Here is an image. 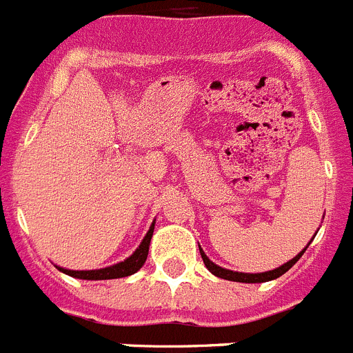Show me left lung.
Returning a JSON list of instances; mask_svg holds the SVG:
<instances>
[{
    "label": "left lung",
    "mask_w": 353,
    "mask_h": 353,
    "mask_svg": "<svg viewBox=\"0 0 353 353\" xmlns=\"http://www.w3.org/2000/svg\"><path fill=\"white\" fill-rule=\"evenodd\" d=\"M311 244V242H310ZM307 244V245H310ZM307 245H305L304 249H302L301 252H299L297 256L292 258L290 261H286L285 265H281V267H277V269L274 270H269V272H260V274H248V272H233V270H228V269H223V267H219V265H215L214 261L208 260V256L203 252V249L199 248V252H201V258H203V263L205 267H207L208 270H210L214 276L221 277V279H228V281H236V283H265V281H272V279H277L279 276H283L285 272H288L290 269H292L293 265L297 263L299 260H301V256L304 254V251L307 249Z\"/></svg>",
    "instance_id": "left-lung-1"
}]
</instances>
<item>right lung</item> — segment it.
<instances>
[{"instance_id":"1","label":"right lung","mask_w":353,"mask_h":353,"mask_svg":"<svg viewBox=\"0 0 353 353\" xmlns=\"http://www.w3.org/2000/svg\"><path fill=\"white\" fill-rule=\"evenodd\" d=\"M154 226L152 223L148 233L145 235L143 242L139 244V248L130 254L127 260L120 261L117 265H111V267H105V269H97V270H68L63 269V267H58L63 274L72 277H77V279H88V281H99V279H118V277H127L132 276L134 272H138L145 265L146 256H148V249H150V240H152V235H154Z\"/></svg>"}]
</instances>
